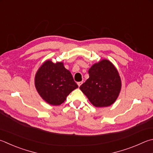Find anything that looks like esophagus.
<instances>
[{"instance_id": "1", "label": "esophagus", "mask_w": 153, "mask_h": 153, "mask_svg": "<svg viewBox=\"0 0 153 153\" xmlns=\"http://www.w3.org/2000/svg\"><path fill=\"white\" fill-rule=\"evenodd\" d=\"M82 82H77V85H78V86H79H79L80 85H81L82 84Z\"/></svg>"}]
</instances>
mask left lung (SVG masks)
<instances>
[{"label":"left lung","instance_id":"8db88e82","mask_svg":"<svg viewBox=\"0 0 153 153\" xmlns=\"http://www.w3.org/2000/svg\"><path fill=\"white\" fill-rule=\"evenodd\" d=\"M90 77L79 88L96 107H107L116 101L121 89L117 69L108 60L95 63L88 71Z\"/></svg>","mask_w":153,"mask_h":153}]
</instances>
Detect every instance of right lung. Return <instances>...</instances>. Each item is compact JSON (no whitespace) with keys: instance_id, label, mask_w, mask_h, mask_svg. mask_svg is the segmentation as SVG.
<instances>
[{"instance_id":"obj_1","label":"right lung","mask_w":153,"mask_h":153,"mask_svg":"<svg viewBox=\"0 0 153 153\" xmlns=\"http://www.w3.org/2000/svg\"><path fill=\"white\" fill-rule=\"evenodd\" d=\"M35 84L41 98L53 105L62 104L69 94L78 88L63 63H54L50 60L46 61L39 69Z\"/></svg>"}]
</instances>
